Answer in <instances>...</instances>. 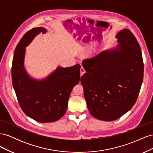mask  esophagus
Listing matches in <instances>:
<instances>
[{
  "label": "esophagus",
  "mask_w": 153,
  "mask_h": 153,
  "mask_svg": "<svg viewBox=\"0 0 153 153\" xmlns=\"http://www.w3.org/2000/svg\"><path fill=\"white\" fill-rule=\"evenodd\" d=\"M85 73V70L84 69V68L83 67H81V68H80V75L82 76Z\"/></svg>",
  "instance_id": "1"
}]
</instances>
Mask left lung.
<instances>
[{
  "mask_svg": "<svg viewBox=\"0 0 153 153\" xmlns=\"http://www.w3.org/2000/svg\"><path fill=\"white\" fill-rule=\"evenodd\" d=\"M115 38V47L82 62L87 72L80 81L88 110L104 121L116 120L133 107L143 81L142 52L135 37L124 29Z\"/></svg>",
  "mask_w": 153,
  "mask_h": 153,
  "instance_id": "left-lung-1",
  "label": "left lung"
}]
</instances>
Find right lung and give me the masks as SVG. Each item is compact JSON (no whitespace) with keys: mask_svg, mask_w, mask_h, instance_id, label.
Here are the masks:
<instances>
[{"mask_svg":"<svg viewBox=\"0 0 153 153\" xmlns=\"http://www.w3.org/2000/svg\"><path fill=\"white\" fill-rule=\"evenodd\" d=\"M47 32L44 27H36L22 37L15 50L11 69L13 88L23 112L42 123L56 121L63 116L73 88L80 81V64L58 66L41 79L31 76L27 71L25 48L41 32Z\"/></svg>","mask_w":153,"mask_h":153,"instance_id":"obj_1","label":"right lung"}]
</instances>
